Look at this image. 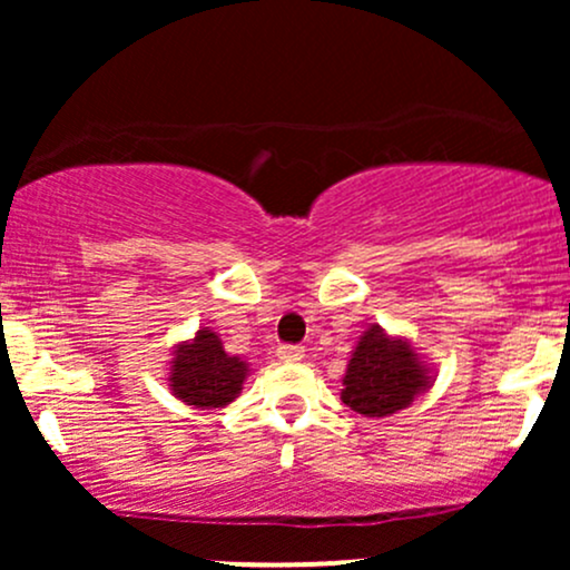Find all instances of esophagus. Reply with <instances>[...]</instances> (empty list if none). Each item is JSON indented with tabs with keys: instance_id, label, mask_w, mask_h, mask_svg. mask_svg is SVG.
Returning <instances> with one entry per match:
<instances>
[{
	"instance_id": "obj_1",
	"label": "esophagus",
	"mask_w": 570,
	"mask_h": 570,
	"mask_svg": "<svg viewBox=\"0 0 570 570\" xmlns=\"http://www.w3.org/2000/svg\"><path fill=\"white\" fill-rule=\"evenodd\" d=\"M276 356L281 358V362H303L305 348L303 345H278Z\"/></svg>"
}]
</instances>
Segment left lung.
<instances>
[{"mask_svg":"<svg viewBox=\"0 0 570 570\" xmlns=\"http://www.w3.org/2000/svg\"><path fill=\"white\" fill-rule=\"evenodd\" d=\"M431 383L434 372L415 345L372 324L351 353L340 399L358 415L385 417L410 407L412 399L429 391Z\"/></svg>","mask_w":570,"mask_h":570,"instance_id":"left-lung-1","label":"left lung"}]
</instances>
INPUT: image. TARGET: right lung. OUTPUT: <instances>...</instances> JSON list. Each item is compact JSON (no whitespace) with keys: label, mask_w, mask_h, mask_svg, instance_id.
Segmentation results:
<instances>
[{"label":"right lung","mask_w":570,"mask_h":570,"mask_svg":"<svg viewBox=\"0 0 570 570\" xmlns=\"http://www.w3.org/2000/svg\"><path fill=\"white\" fill-rule=\"evenodd\" d=\"M168 362V389L195 410H217L235 402L248 377V364L225 351L212 326H200L193 340L179 343Z\"/></svg>","instance_id":"add662e5"}]
</instances>
